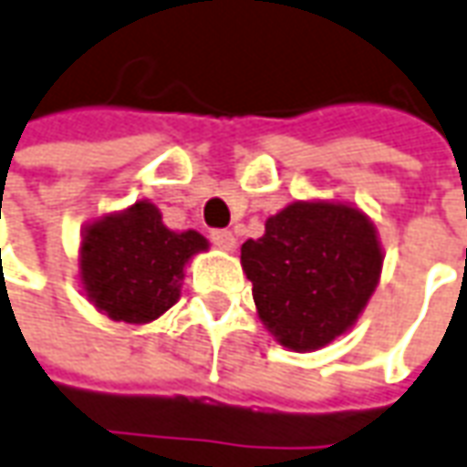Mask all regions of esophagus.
I'll use <instances>...</instances> for the list:
<instances>
[{"mask_svg": "<svg viewBox=\"0 0 467 467\" xmlns=\"http://www.w3.org/2000/svg\"><path fill=\"white\" fill-rule=\"evenodd\" d=\"M209 237H212V243L217 247H222V250H234V245H237V243H234V234L230 233V230H212Z\"/></svg>", "mask_w": 467, "mask_h": 467, "instance_id": "1", "label": "esophagus"}]
</instances>
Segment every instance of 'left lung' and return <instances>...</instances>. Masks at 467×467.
<instances>
[{
	"instance_id": "8db88e82",
	"label": "left lung",
	"mask_w": 467,
	"mask_h": 467,
	"mask_svg": "<svg viewBox=\"0 0 467 467\" xmlns=\"http://www.w3.org/2000/svg\"><path fill=\"white\" fill-rule=\"evenodd\" d=\"M263 325L288 350L309 353L345 335L379 286L383 253L358 207L294 202L265 234L240 247Z\"/></svg>"
}]
</instances>
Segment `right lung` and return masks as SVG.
I'll return each instance as SVG.
<instances>
[{
	"label": "right lung",
	"mask_w": 467,
	"mask_h": 467,
	"mask_svg": "<svg viewBox=\"0 0 467 467\" xmlns=\"http://www.w3.org/2000/svg\"><path fill=\"white\" fill-rule=\"evenodd\" d=\"M207 247V237L196 230L173 233L155 204L138 202L87 224L78 258L81 284L88 301L109 319L145 325L179 301L186 263Z\"/></svg>",
	"instance_id": "right-lung-1"
}]
</instances>
